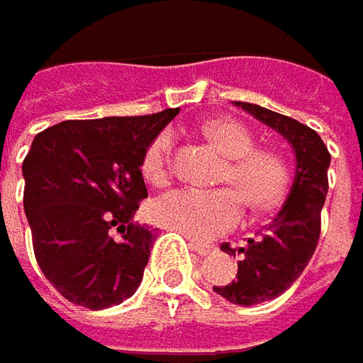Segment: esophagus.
Segmentation results:
<instances>
[{
    "label": "esophagus",
    "mask_w": 363,
    "mask_h": 363,
    "mask_svg": "<svg viewBox=\"0 0 363 363\" xmlns=\"http://www.w3.org/2000/svg\"><path fill=\"white\" fill-rule=\"evenodd\" d=\"M190 246H192V250H194L196 254H200V256H208V254H213L217 247L213 246V244H200V242H190Z\"/></svg>",
    "instance_id": "obj_1"
}]
</instances>
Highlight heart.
Instances as JSON below:
<instances>
[{"label": "heart", "instance_id": "obj_1", "mask_svg": "<svg viewBox=\"0 0 363 363\" xmlns=\"http://www.w3.org/2000/svg\"><path fill=\"white\" fill-rule=\"evenodd\" d=\"M202 132L227 159H231L225 171V182L233 184L252 208H269L281 200L287 188V167L274 152L254 150L256 140L242 121L227 117L211 119L202 125ZM171 146L173 134L169 130H163L148 144L143 173L150 184H163L167 179ZM242 198L231 188H177L150 202L152 219L192 240H213L233 229L242 220Z\"/></svg>", "mask_w": 363, "mask_h": 363}]
</instances>
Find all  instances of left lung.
I'll return each instance as SVG.
<instances>
[{
  "mask_svg": "<svg viewBox=\"0 0 363 363\" xmlns=\"http://www.w3.org/2000/svg\"><path fill=\"white\" fill-rule=\"evenodd\" d=\"M233 105L279 132L291 144L296 155L294 184L281 211L256 240H247L246 247L238 250V254H242V260L238 262V279L213 287L215 294L231 303L256 306L287 291L316 250L320 238V211L328 192L326 173L330 155L323 138L298 119L252 103L233 101ZM220 250L235 256V250L227 244H223Z\"/></svg>",
  "mask_w": 363,
  "mask_h": 363,
  "instance_id": "left-lung-1",
  "label": "left lung"
}]
</instances>
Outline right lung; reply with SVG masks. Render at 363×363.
I'll return each instance as SVG.
<instances>
[{"instance_id": "1", "label": "right lung", "mask_w": 363, "mask_h": 363, "mask_svg": "<svg viewBox=\"0 0 363 363\" xmlns=\"http://www.w3.org/2000/svg\"><path fill=\"white\" fill-rule=\"evenodd\" d=\"M177 113L69 119L35 136L22 163L24 213L40 271L72 303L103 310L140 287L155 240L132 220L148 196L140 167Z\"/></svg>"}]
</instances>
